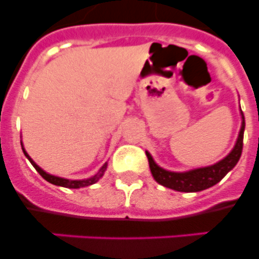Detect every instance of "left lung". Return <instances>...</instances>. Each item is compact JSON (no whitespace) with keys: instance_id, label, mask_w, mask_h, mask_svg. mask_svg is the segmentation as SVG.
Here are the masks:
<instances>
[{"instance_id":"1","label":"left lung","mask_w":259,"mask_h":259,"mask_svg":"<svg viewBox=\"0 0 259 259\" xmlns=\"http://www.w3.org/2000/svg\"><path fill=\"white\" fill-rule=\"evenodd\" d=\"M241 118H243V122H241L240 132H239V137L231 153L226 158H224L215 164L209 165V167L196 168V169L187 170V172H170V170H165L159 167L154 162L150 154L146 151V156H148L149 165H150L154 180L158 184L168 187V189L182 191V193H196V191H201V190L214 186L236 165L241 156L244 128H245V119H244L243 111H241Z\"/></svg>"}]
</instances>
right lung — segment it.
Returning <instances> with one entry per match:
<instances>
[{"instance_id":"right-lung-1","label":"right lung","mask_w":259,"mask_h":259,"mask_svg":"<svg viewBox=\"0 0 259 259\" xmlns=\"http://www.w3.org/2000/svg\"><path fill=\"white\" fill-rule=\"evenodd\" d=\"M21 149H23V153H24V155L27 156L28 160H29L30 163H32L33 167L35 168V170H37L39 175H41L42 177H44L45 180H46L47 182H50V184L52 185H56V186H63V187H68V189H79V187H86V186H90V185H94L95 182H97L99 180L103 177L104 172H105L106 169V163L105 164L101 167V169L99 170V172L95 175V176H92L91 179H87V180H66V179H61V177H58V176H52V175H49V173L45 172L42 168L38 167L37 164H35L34 162H33V159L30 158L29 155H28L27 151L24 150V148L21 146Z\"/></svg>"}]
</instances>
